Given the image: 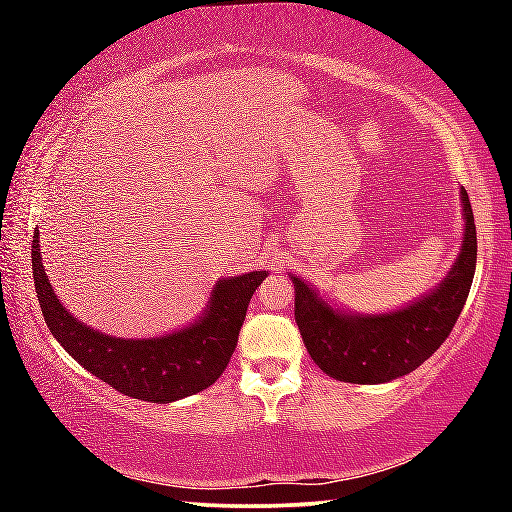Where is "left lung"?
I'll return each instance as SVG.
<instances>
[{
	"mask_svg": "<svg viewBox=\"0 0 512 512\" xmlns=\"http://www.w3.org/2000/svg\"><path fill=\"white\" fill-rule=\"evenodd\" d=\"M463 241L456 262L436 289L381 314L336 307L320 291L289 275L296 289V323L316 366L348 384H384L422 366L461 316L476 268V225L470 198L461 187Z\"/></svg>",
	"mask_w": 512,
	"mask_h": 512,
	"instance_id": "obj_1",
	"label": "left lung"
}]
</instances>
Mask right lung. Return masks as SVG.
I'll return each instance as SVG.
<instances>
[{
	"instance_id": "add662e5",
	"label": "right lung",
	"mask_w": 512,
	"mask_h": 512,
	"mask_svg": "<svg viewBox=\"0 0 512 512\" xmlns=\"http://www.w3.org/2000/svg\"><path fill=\"white\" fill-rule=\"evenodd\" d=\"M33 284L49 332L74 361L135 400L169 404L212 386L235 352L248 302L268 271L221 277L194 323L149 339H121L69 314L42 266L40 232L31 246Z\"/></svg>"
}]
</instances>
